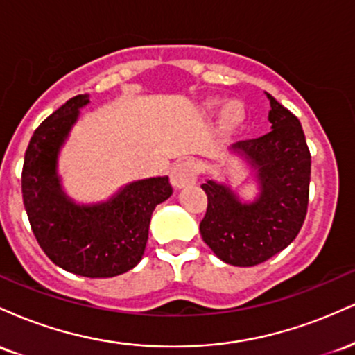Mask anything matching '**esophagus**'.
<instances>
[{
  "label": "esophagus",
  "instance_id": "esophagus-1",
  "mask_svg": "<svg viewBox=\"0 0 355 355\" xmlns=\"http://www.w3.org/2000/svg\"><path fill=\"white\" fill-rule=\"evenodd\" d=\"M198 177V166L195 162L185 160L180 162V164L173 165L172 172H170V180H172V185L175 189H183V187L190 185L197 180Z\"/></svg>",
  "mask_w": 355,
  "mask_h": 355
}]
</instances>
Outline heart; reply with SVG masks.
I'll return each mask as SVG.
<instances>
[{
	"label": "heart",
	"mask_w": 355,
	"mask_h": 355,
	"mask_svg": "<svg viewBox=\"0 0 355 355\" xmlns=\"http://www.w3.org/2000/svg\"><path fill=\"white\" fill-rule=\"evenodd\" d=\"M220 105V101H209V108L214 112V110H217ZM243 118V110L240 105L237 103V101H232V103H229L225 107V110H223V123H225L227 126H235L237 123H240V120Z\"/></svg>",
	"instance_id": "heart-1"
}]
</instances>
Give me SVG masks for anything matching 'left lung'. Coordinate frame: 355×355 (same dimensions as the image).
<instances>
[{"label": "left lung", "instance_id": "obj_1", "mask_svg": "<svg viewBox=\"0 0 355 355\" xmlns=\"http://www.w3.org/2000/svg\"><path fill=\"white\" fill-rule=\"evenodd\" d=\"M272 130L230 146L257 173L260 193L243 203L230 187L207 180L209 205L200 222L203 242L225 263L254 267L291 245L304 225L309 205L311 152L294 113L268 95Z\"/></svg>", "mask_w": 355, "mask_h": 355}]
</instances>
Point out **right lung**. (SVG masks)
Instances as JSON below:
<instances>
[{
    "mask_svg": "<svg viewBox=\"0 0 355 355\" xmlns=\"http://www.w3.org/2000/svg\"><path fill=\"white\" fill-rule=\"evenodd\" d=\"M88 101V95L73 96L35 130L24 153L21 191L31 230L48 259L71 274L107 279L140 262L155 207L173 189L168 177H153L125 185L95 205H76L67 197L56 160Z\"/></svg>",
    "mask_w": 355,
    "mask_h": 355,
    "instance_id": "add662e5",
    "label": "right lung"
}]
</instances>
